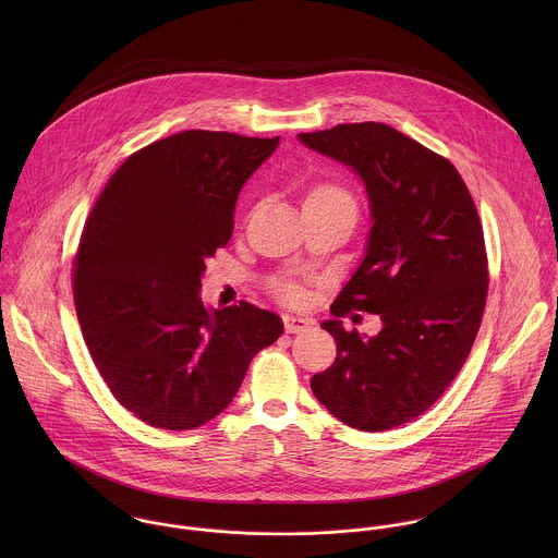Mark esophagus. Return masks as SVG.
Segmentation results:
<instances>
[{
    "mask_svg": "<svg viewBox=\"0 0 558 558\" xmlns=\"http://www.w3.org/2000/svg\"><path fill=\"white\" fill-rule=\"evenodd\" d=\"M314 322L310 318H299V316H283V326L286 332H303L312 326Z\"/></svg>",
    "mask_w": 558,
    "mask_h": 558,
    "instance_id": "obj_1",
    "label": "esophagus"
}]
</instances>
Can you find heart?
<instances>
[{
	"label": "heart",
	"mask_w": 558,
	"mask_h": 558,
	"mask_svg": "<svg viewBox=\"0 0 558 558\" xmlns=\"http://www.w3.org/2000/svg\"><path fill=\"white\" fill-rule=\"evenodd\" d=\"M305 204H345V206L354 208V197H352V191L343 182L330 178V180H319L310 189ZM272 292L286 305H301L305 299L303 286L288 277L275 279Z\"/></svg>",
	"instance_id": "heart-1"
}]
</instances>
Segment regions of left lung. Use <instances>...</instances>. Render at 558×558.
Returning <instances> with one entry per match:
<instances>
[{"label": "left lung", "mask_w": 558, "mask_h": 558, "mask_svg": "<svg viewBox=\"0 0 558 558\" xmlns=\"http://www.w3.org/2000/svg\"><path fill=\"white\" fill-rule=\"evenodd\" d=\"M354 167L372 202L367 255L324 322L335 363L312 391L345 425L385 432L423 414L466 363L487 301V253L477 206L453 162L380 122L299 133ZM376 313L372 340L339 317Z\"/></svg>", "instance_id": "left-lung-1"}]
</instances>
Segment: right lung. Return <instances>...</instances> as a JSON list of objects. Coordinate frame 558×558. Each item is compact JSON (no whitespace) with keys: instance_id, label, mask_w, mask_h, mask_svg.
<instances>
[{"instance_id":"1","label":"right lung","mask_w":558,"mask_h":558,"mask_svg":"<svg viewBox=\"0 0 558 558\" xmlns=\"http://www.w3.org/2000/svg\"><path fill=\"white\" fill-rule=\"evenodd\" d=\"M277 144L175 133L124 160L85 219L73 257L81 332L113 398L153 427L215 418L283 332L246 301L208 314L199 299L206 259L232 239L240 189Z\"/></svg>"}]
</instances>
